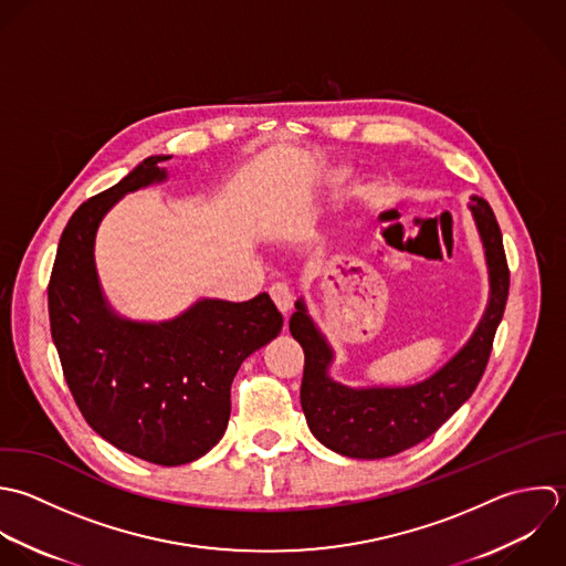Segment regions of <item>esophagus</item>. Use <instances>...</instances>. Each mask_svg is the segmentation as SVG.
I'll return each mask as SVG.
<instances>
[{"mask_svg":"<svg viewBox=\"0 0 566 566\" xmlns=\"http://www.w3.org/2000/svg\"><path fill=\"white\" fill-rule=\"evenodd\" d=\"M269 293H271V300L275 302V306L286 315V313L291 311V306H293V291L289 289V284L275 282V284L269 289Z\"/></svg>","mask_w":566,"mask_h":566,"instance_id":"1","label":"esophagus"}]
</instances>
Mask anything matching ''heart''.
<instances>
[{
    "label": "heart",
    "mask_w": 566,
    "mask_h": 566,
    "mask_svg": "<svg viewBox=\"0 0 566 566\" xmlns=\"http://www.w3.org/2000/svg\"><path fill=\"white\" fill-rule=\"evenodd\" d=\"M339 178H342V171H333L331 174V180H339Z\"/></svg>",
    "instance_id": "1"
}]
</instances>
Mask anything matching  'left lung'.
I'll list each match as a JSON object with an SVG mask.
<instances>
[{"mask_svg": "<svg viewBox=\"0 0 566 566\" xmlns=\"http://www.w3.org/2000/svg\"><path fill=\"white\" fill-rule=\"evenodd\" d=\"M490 273V300L468 344L434 375L412 386L350 388L335 381L328 368L335 353L304 300L295 302L291 335L304 348L302 410L313 437L328 450L350 459L395 457L432 437L476 390L490 361L496 328L510 295V269L501 227L488 200L470 198Z\"/></svg>", "mask_w": 566, "mask_h": 566, "instance_id": "left-lung-1", "label": "left lung"}]
</instances>
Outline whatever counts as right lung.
<instances>
[{
	"label": "right lung",
	"mask_w": 566,
	"mask_h": 566,
	"mask_svg": "<svg viewBox=\"0 0 566 566\" xmlns=\"http://www.w3.org/2000/svg\"><path fill=\"white\" fill-rule=\"evenodd\" d=\"M167 158H145L72 213L48 313L63 377L90 428L120 452L174 468L222 439L240 364L275 339L284 319L266 293L238 304L202 297L165 322L127 319L109 306L94 264L98 224L125 193L167 180L158 167Z\"/></svg>",
	"instance_id": "1"
}]
</instances>
